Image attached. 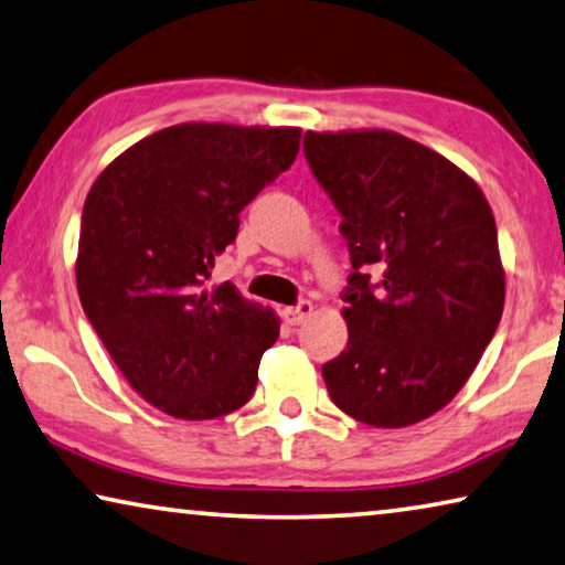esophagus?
<instances>
[{
  "mask_svg": "<svg viewBox=\"0 0 565 565\" xmlns=\"http://www.w3.org/2000/svg\"><path fill=\"white\" fill-rule=\"evenodd\" d=\"M311 309H315V307H311L309 301H301V305H297V307H286V309L281 311V317H284L286 324L297 327V324L305 322V319L311 315Z\"/></svg>",
  "mask_w": 565,
  "mask_h": 565,
  "instance_id": "obj_1",
  "label": "esophagus"
}]
</instances>
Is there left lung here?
<instances>
[{"mask_svg": "<svg viewBox=\"0 0 565 565\" xmlns=\"http://www.w3.org/2000/svg\"><path fill=\"white\" fill-rule=\"evenodd\" d=\"M305 151L355 268L348 350L322 365L327 393L360 424L414 426L465 388L500 324L492 207L457 164L388 129L307 131Z\"/></svg>", "mask_w": 565, "mask_h": 565, "instance_id": "obj_1", "label": "left lung"}]
</instances>
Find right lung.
Segmentation results:
<instances>
[{"mask_svg":"<svg viewBox=\"0 0 565 565\" xmlns=\"http://www.w3.org/2000/svg\"><path fill=\"white\" fill-rule=\"evenodd\" d=\"M297 126L188 121L114 159L83 205L75 284L108 355L167 416L246 406L279 337L271 307L231 281L207 286L238 213L299 151Z\"/></svg>","mask_w":565,"mask_h":565,"instance_id":"add662e5","label":"right lung"}]
</instances>
